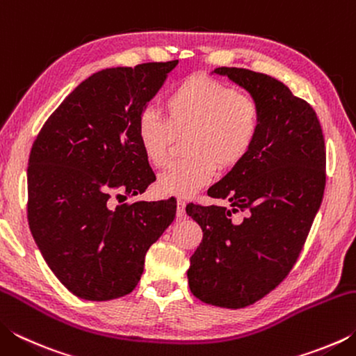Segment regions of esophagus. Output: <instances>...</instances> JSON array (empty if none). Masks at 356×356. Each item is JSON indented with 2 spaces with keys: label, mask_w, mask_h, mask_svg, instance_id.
<instances>
[{
  "label": "esophagus",
  "mask_w": 356,
  "mask_h": 356,
  "mask_svg": "<svg viewBox=\"0 0 356 356\" xmlns=\"http://www.w3.org/2000/svg\"><path fill=\"white\" fill-rule=\"evenodd\" d=\"M185 207H186V202L182 201V200H179L177 201V218L179 220L185 218Z\"/></svg>",
  "instance_id": "esophagus-1"
}]
</instances>
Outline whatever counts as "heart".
Returning a JSON list of instances; mask_svg holds the SVG:
<instances>
[{
  "mask_svg": "<svg viewBox=\"0 0 356 356\" xmlns=\"http://www.w3.org/2000/svg\"><path fill=\"white\" fill-rule=\"evenodd\" d=\"M166 119L144 111L136 138L144 156L155 168L170 161L174 138L188 134V160L168 168L156 180L163 195L190 197L212 182L216 168L229 171L250 155L261 131L257 102L229 84L206 75L180 81L165 100Z\"/></svg>",
  "mask_w": 356,
  "mask_h": 356,
  "instance_id": "obj_1",
  "label": "heart"
}]
</instances>
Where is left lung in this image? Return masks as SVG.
<instances>
[{
    "label": "left lung",
    "instance_id": "8db88e82",
    "mask_svg": "<svg viewBox=\"0 0 356 356\" xmlns=\"http://www.w3.org/2000/svg\"><path fill=\"white\" fill-rule=\"evenodd\" d=\"M213 74L257 102L261 131L250 155L207 191L229 206H186L202 229L186 275L196 298L238 309L272 292L297 262L322 204L325 141L316 111L284 83L248 69Z\"/></svg>",
    "mask_w": 356,
    "mask_h": 356
}]
</instances>
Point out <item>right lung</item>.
Listing matches in <instances>:
<instances>
[{"label":"right lung","instance_id":"obj_1","mask_svg":"<svg viewBox=\"0 0 356 356\" xmlns=\"http://www.w3.org/2000/svg\"><path fill=\"white\" fill-rule=\"evenodd\" d=\"M179 61L111 67L63 100L28 161L29 229L48 267L83 300L130 293L144 257L176 216V201L125 202L155 174L136 138L138 119Z\"/></svg>","mask_w":356,"mask_h":356}]
</instances>
